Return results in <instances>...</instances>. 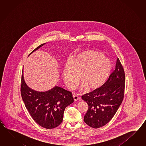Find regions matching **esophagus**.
I'll use <instances>...</instances> for the list:
<instances>
[{"mask_svg": "<svg viewBox=\"0 0 146 146\" xmlns=\"http://www.w3.org/2000/svg\"><path fill=\"white\" fill-rule=\"evenodd\" d=\"M73 98H74V101H77L78 100L80 99V98L78 97L77 96H73Z\"/></svg>", "mask_w": 146, "mask_h": 146, "instance_id": "34e87169", "label": "esophagus"}]
</instances>
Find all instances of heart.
Segmentation results:
<instances>
[{
    "mask_svg": "<svg viewBox=\"0 0 146 146\" xmlns=\"http://www.w3.org/2000/svg\"><path fill=\"white\" fill-rule=\"evenodd\" d=\"M112 69L111 60L104 55L94 50H86L67 60L62 69V77L66 86L72 89L80 78L81 90L86 87L96 89L105 84Z\"/></svg>",
    "mask_w": 146,
    "mask_h": 146,
    "instance_id": "obj_1",
    "label": "heart"
}]
</instances>
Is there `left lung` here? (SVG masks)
Returning <instances> with one entry per match:
<instances>
[{
    "instance_id": "8db88e82",
    "label": "left lung",
    "mask_w": 146,
    "mask_h": 146,
    "mask_svg": "<svg viewBox=\"0 0 146 146\" xmlns=\"http://www.w3.org/2000/svg\"><path fill=\"white\" fill-rule=\"evenodd\" d=\"M125 76L124 69L117 58L115 70L102 87L82 96L88 110L84 121L90 127H102L111 120L124 98Z\"/></svg>"
}]
</instances>
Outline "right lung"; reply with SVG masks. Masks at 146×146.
<instances>
[{
    "label": "right lung",
    "instance_id": "add662e5",
    "mask_svg": "<svg viewBox=\"0 0 146 146\" xmlns=\"http://www.w3.org/2000/svg\"><path fill=\"white\" fill-rule=\"evenodd\" d=\"M45 44L38 46L30 54ZM21 86L22 100L31 117L37 124L46 129L59 126L62 121L66 108L74 102L72 92L58 86L44 92L32 89L25 83L23 70Z\"/></svg>",
    "mask_w": 146,
    "mask_h": 146
}]
</instances>
